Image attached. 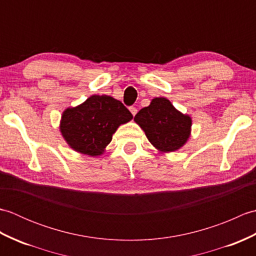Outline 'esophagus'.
Segmentation results:
<instances>
[{"label":"esophagus","instance_id":"1","mask_svg":"<svg viewBox=\"0 0 256 256\" xmlns=\"http://www.w3.org/2000/svg\"><path fill=\"white\" fill-rule=\"evenodd\" d=\"M130 111H131V113L133 114V116H135V114L138 113V108L135 106H130Z\"/></svg>","mask_w":256,"mask_h":256}]
</instances>
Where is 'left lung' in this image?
Wrapping results in <instances>:
<instances>
[{
    "mask_svg": "<svg viewBox=\"0 0 256 256\" xmlns=\"http://www.w3.org/2000/svg\"><path fill=\"white\" fill-rule=\"evenodd\" d=\"M150 142L162 152H174L186 143L192 118L172 106L166 98H155L134 118Z\"/></svg>",
    "mask_w": 256,
    "mask_h": 256,
    "instance_id": "8db88e82",
    "label": "left lung"
}]
</instances>
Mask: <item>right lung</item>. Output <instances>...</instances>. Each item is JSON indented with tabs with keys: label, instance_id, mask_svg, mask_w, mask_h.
Segmentation results:
<instances>
[{
	"label": "right lung",
	"instance_id": "add662e5",
	"mask_svg": "<svg viewBox=\"0 0 256 256\" xmlns=\"http://www.w3.org/2000/svg\"><path fill=\"white\" fill-rule=\"evenodd\" d=\"M132 118L121 101L108 96H92L82 104L64 112L60 131L74 150L98 156L111 142L120 125Z\"/></svg>",
	"mask_w": 256,
	"mask_h": 256
}]
</instances>
